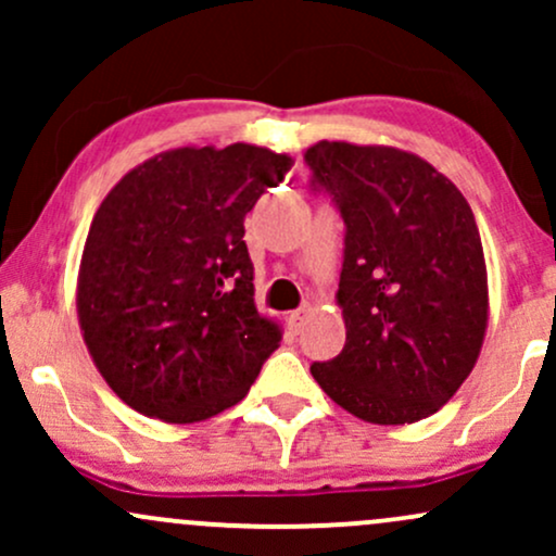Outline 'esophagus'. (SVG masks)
Here are the masks:
<instances>
[{
    "label": "esophagus",
    "instance_id": "1",
    "mask_svg": "<svg viewBox=\"0 0 556 556\" xmlns=\"http://www.w3.org/2000/svg\"><path fill=\"white\" fill-rule=\"evenodd\" d=\"M308 316H311V305H303V308L292 311V314H290V324H292V329H295V331L303 329L305 318H308Z\"/></svg>",
    "mask_w": 556,
    "mask_h": 556
}]
</instances>
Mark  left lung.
Returning a JSON list of instances; mask_svg holds the SVG:
<instances>
[{
  "mask_svg": "<svg viewBox=\"0 0 556 556\" xmlns=\"http://www.w3.org/2000/svg\"><path fill=\"white\" fill-rule=\"evenodd\" d=\"M305 162L348 227L337 290L348 337L311 374L368 424L429 418L473 371L486 337L476 216L450 177L394 146L318 140Z\"/></svg>",
  "mask_w": 556,
  "mask_h": 556,
  "instance_id": "8db88e82",
  "label": "left lung"
}]
</instances>
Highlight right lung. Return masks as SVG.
<instances>
[{
  "label": "right lung",
  "instance_id": "obj_1",
  "mask_svg": "<svg viewBox=\"0 0 556 556\" xmlns=\"http://www.w3.org/2000/svg\"><path fill=\"white\" fill-rule=\"evenodd\" d=\"M295 159L253 143L146 159L96 208L78 269V324L125 405L198 424L238 405L282 340L256 308L245 214Z\"/></svg>",
  "mask_w": 556,
  "mask_h": 556
}]
</instances>
